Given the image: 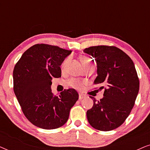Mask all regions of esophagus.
Here are the masks:
<instances>
[{"label": "esophagus", "mask_w": 150, "mask_h": 150, "mask_svg": "<svg viewBox=\"0 0 150 150\" xmlns=\"http://www.w3.org/2000/svg\"><path fill=\"white\" fill-rule=\"evenodd\" d=\"M86 97V96L85 95H84V94H79V99L80 100H83V98H85Z\"/></svg>", "instance_id": "esophagus-1"}]
</instances>
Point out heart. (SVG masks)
Segmentation results:
<instances>
[{"instance_id":"b5f03b06","label":"heart","mask_w":150,"mask_h":150,"mask_svg":"<svg viewBox=\"0 0 150 150\" xmlns=\"http://www.w3.org/2000/svg\"><path fill=\"white\" fill-rule=\"evenodd\" d=\"M81 61L82 63H83L84 67L87 66V65H89L93 64V62H92L91 59L89 58V57L82 56L81 57ZM67 63V60H65L64 62L63 63V64H62L63 69H64L65 66H66ZM68 84L70 86H71V87L76 88V89H81V88L83 87V83H82V82L76 81V80H74V79L70 80V81L68 82Z\"/></svg>"}]
</instances>
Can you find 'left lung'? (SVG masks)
<instances>
[{
	"label": "left lung",
	"instance_id": "obj_1",
	"mask_svg": "<svg viewBox=\"0 0 150 150\" xmlns=\"http://www.w3.org/2000/svg\"><path fill=\"white\" fill-rule=\"evenodd\" d=\"M83 51L97 63L98 76L93 83L106 85L100 101L90 97L93 106L87 111L88 122L96 130H114L130 115L138 95L139 80L134 64L128 54L115 46H91Z\"/></svg>",
	"mask_w": 150,
	"mask_h": 150
}]
</instances>
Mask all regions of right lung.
<instances>
[{"label":"right lung","instance_id":"add662e5","mask_svg":"<svg viewBox=\"0 0 150 150\" xmlns=\"http://www.w3.org/2000/svg\"><path fill=\"white\" fill-rule=\"evenodd\" d=\"M71 52L38 44L26 50L14 67V93L24 115L39 128L52 130L63 126L79 100L75 89H65L57 96L50 88L52 78L61 76V63Z\"/></svg>","mask_w":150,"mask_h":150}]
</instances>
